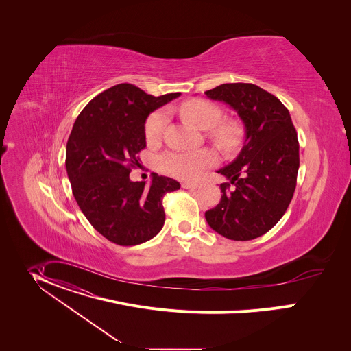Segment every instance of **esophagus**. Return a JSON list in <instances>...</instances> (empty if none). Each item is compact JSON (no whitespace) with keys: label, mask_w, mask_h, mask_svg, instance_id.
I'll list each match as a JSON object with an SVG mask.
<instances>
[{"label":"esophagus","mask_w":351,"mask_h":351,"mask_svg":"<svg viewBox=\"0 0 351 351\" xmlns=\"http://www.w3.org/2000/svg\"><path fill=\"white\" fill-rule=\"evenodd\" d=\"M182 188H184V189H197L199 185H197V184H193V182H184V184H182Z\"/></svg>","instance_id":"esophagus-1"}]
</instances>
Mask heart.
<instances>
[{
	"instance_id": "1",
	"label": "heart",
	"mask_w": 351,
	"mask_h": 351,
	"mask_svg": "<svg viewBox=\"0 0 351 351\" xmlns=\"http://www.w3.org/2000/svg\"><path fill=\"white\" fill-rule=\"evenodd\" d=\"M180 113L189 123L201 130H208L209 139L217 149L235 150L243 136L242 125L235 120H221L223 112L213 102L191 100L180 106ZM169 114L166 109L152 112L145 124V136L149 143L158 142L167 125ZM216 160L210 150L170 151L159 158V166L167 174L180 180H196L202 171L210 167Z\"/></svg>"
}]
</instances>
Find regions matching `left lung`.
<instances>
[{
	"instance_id": "1",
	"label": "left lung",
	"mask_w": 351,
	"mask_h": 351,
	"mask_svg": "<svg viewBox=\"0 0 351 351\" xmlns=\"http://www.w3.org/2000/svg\"><path fill=\"white\" fill-rule=\"evenodd\" d=\"M205 95L235 109L246 130L237 159L217 170L230 182L220 185L221 200L205 219L227 239L251 241L271 230L292 201L300 166L298 132L285 105L256 85L223 84Z\"/></svg>"
}]
</instances>
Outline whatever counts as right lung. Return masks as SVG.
I'll return each instance as SVG.
<instances>
[{"label":"right lung","mask_w":351,"mask_h":351,"mask_svg":"<svg viewBox=\"0 0 351 351\" xmlns=\"http://www.w3.org/2000/svg\"><path fill=\"white\" fill-rule=\"evenodd\" d=\"M180 96L154 97L135 85L119 84L90 101L73 125L66 170L74 199L96 231L116 245L152 239L165 223L163 196L181 186L155 173L150 186L130 180L146 147L147 116Z\"/></svg>","instance_id":"add662e5"}]
</instances>
